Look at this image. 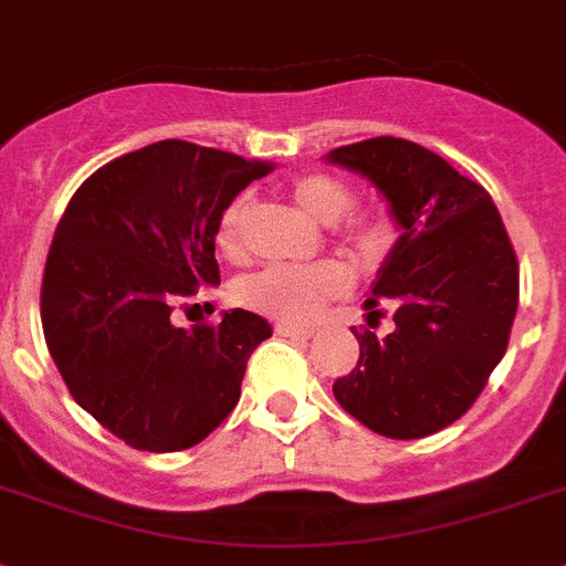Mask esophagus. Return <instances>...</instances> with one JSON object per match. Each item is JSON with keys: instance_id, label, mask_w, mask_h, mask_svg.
<instances>
[{"instance_id": "1", "label": "esophagus", "mask_w": 566, "mask_h": 566, "mask_svg": "<svg viewBox=\"0 0 566 566\" xmlns=\"http://www.w3.org/2000/svg\"><path fill=\"white\" fill-rule=\"evenodd\" d=\"M275 331H279L282 336H293V339H311L313 336V327L291 325V322H279V325H275Z\"/></svg>"}]
</instances>
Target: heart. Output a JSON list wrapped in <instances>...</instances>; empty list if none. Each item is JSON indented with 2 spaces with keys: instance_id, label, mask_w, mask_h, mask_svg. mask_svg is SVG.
<instances>
[{
  "instance_id": "heart-1",
  "label": "heart",
  "mask_w": 566,
  "mask_h": 566,
  "mask_svg": "<svg viewBox=\"0 0 566 566\" xmlns=\"http://www.w3.org/2000/svg\"><path fill=\"white\" fill-rule=\"evenodd\" d=\"M291 198L307 218L319 224H334L339 239L354 253H377L388 241V221L379 212L354 210L348 212L354 195L350 187L336 175L305 172L293 178ZM253 212V195H235L218 216L216 241L227 259L244 255L247 221ZM348 287V273L334 261L305 264V268H264L250 273L235 284V298L253 311L268 313L275 319L305 322L325 305L327 298L339 296Z\"/></svg>"
}]
</instances>
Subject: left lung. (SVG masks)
I'll return each instance as SVG.
<instances>
[{
    "mask_svg": "<svg viewBox=\"0 0 566 566\" xmlns=\"http://www.w3.org/2000/svg\"><path fill=\"white\" fill-rule=\"evenodd\" d=\"M327 160L371 180L402 230L365 298L371 313L397 305L394 331H354L359 363L334 397L382 437L434 434L467 415L510 345L517 259L501 212L481 184L402 137L339 146Z\"/></svg>",
    "mask_w": 566,
    "mask_h": 566,
    "instance_id": "left-lung-1",
    "label": "left lung"
}]
</instances>
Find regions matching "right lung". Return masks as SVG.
<instances>
[{
    "instance_id": "right-lung-1",
    "label": "right lung",
    "mask_w": 566,
    "mask_h": 566,
    "mask_svg": "<svg viewBox=\"0 0 566 566\" xmlns=\"http://www.w3.org/2000/svg\"><path fill=\"white\" fill-rule=\"evenodd\" d=\"M187 140H158L99 166L65 207L42 275V331L71 397L132 449L201 443L241 397L247 359L273 334L259 313L178 327L184 296L221 282L216 227L268 175Z\"/></svg>"
}]
</instances>
